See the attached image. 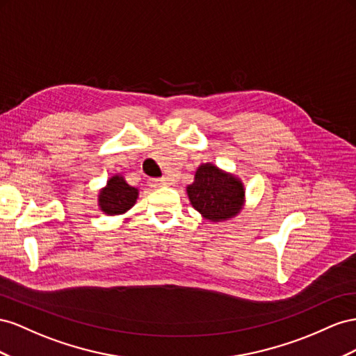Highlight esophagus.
<instances>
[{
  "mask_svg": "<svg viewBox=\"0 0 356 356\" xmlns=\"http://www.w3.org/2000/svg\"><path fill=\"white\" fill-rule=\"evenodd\" d=\"M149 185H150L152 188L167 186V185H168V179H167V177H161V179H149Z\"/></svg>",
  "mask_w": 356,
  "mask_h": 356,
  "instance_id": "esophagus-1",
  "label": "esophagus"
}]
</instances>
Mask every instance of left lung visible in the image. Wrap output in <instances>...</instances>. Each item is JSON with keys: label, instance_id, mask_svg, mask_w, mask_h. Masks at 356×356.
<instances>
[{"label": "left lung", "instance_id": "left-lung-1", "mask_svg": "<svg viewBox=\"0 0 356 356\" xmlns=\"http://www.w3.org/2000/svg\"><path fill=\"white\" fill-rule=\"evenodd\" d=\"M186 194L200 215L209 222H225L236 218L246 204V189L240 177L206 162L201 164Z\"/></svg>", "mask_w": 356, "mask_h": 356}]
</instances>
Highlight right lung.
Wrapping results in <instances>:
<instances>
[{
    "mask_svg": "<svg viewBox=\"0 0 356 356\" xmlns=\"http://www.w3.org/2000/svg\"><path fill=\"white\" fill-rule=\"evenodd\" d=\"M138 189L129 186L125 177L116 172L111 176L104 188L98 192V207L107 216L124 215L137 202Z\"/></svg>",
    "mask_w": 356,
    "mask_h": 356,
    "instance_id": "right-lung-1",
    "label": "right lung"
}]
</instances>
